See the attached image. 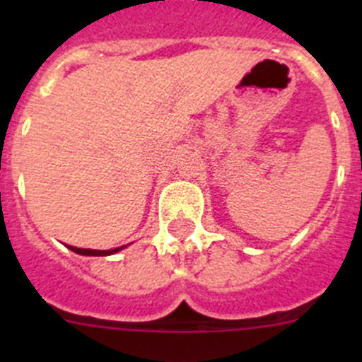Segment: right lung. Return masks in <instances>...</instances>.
<instances>
[{
    "label": "right lung",
    "mask_w": 362,
    "mask_h": 362,
    "mask_svg": "<svg viewBox=\"0 0 362 362\" xmlns=\"http://www.w3.org/2000/svg\"><path fill=\"white\" fill-rule=\"evenodd\" d=\"M126 247L127 245L117 247V249H110V250H93V249H76V247L68 245V249L75 252V254H80V255H112V254H117L119 250L126 249Z\"/></svg>",
    "instance_id": "obj_1"
}]
</instances>
